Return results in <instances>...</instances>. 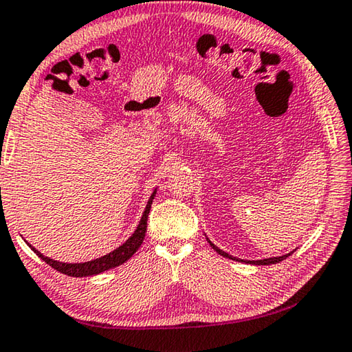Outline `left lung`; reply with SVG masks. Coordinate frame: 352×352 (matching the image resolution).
Returning <instances> with one entry per match:
<instances>
[{"instance_id": "8db88e82", "label": "left lung", "mask_w": 352, "mask_h": 352, "mask_svg": "<svg viewBox=\"0 0 352 352\" xmlns=\"http://www.w3.org/2000/svg\"><path fill=\"white\" fill-rule=\"evenodd\" d=\"M207 241L210 243V245L212 248L218 252L219 255H223L224 258H230V260H235V261H241V263H248V264H256V266H269V264H276V263H280V261H283V260H286L287 256H291L292 255V252L291 254H286V255H281V256H272V258H264V260H256V261H250V260H239V258H236V256H232V255H229L227 254V252H224V250H221V249H218L217 245H214L210 239L207 238Z\"/></svg>"}]
</instances>
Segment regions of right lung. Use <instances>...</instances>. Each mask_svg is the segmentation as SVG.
<instances>
[{
    "instance_id": "1",
    "label": "right lung",
    "mask_w": 352,
    "mask_h": 352,
    "mask_svg": "<svg viewBox=\"0 0 352 352\" xmlns=\"http://www.w3.org/2000/svg\"><path fill=\"white\" fill-rule=\"evenodd\" d=\"M156 192H157V188H154V192L151 193L150 199H148V202H146L145 210H144V213H142L139 226L135 227L133 235L129 236L122 245H119V248L100 258H96V260L86 261V263H61V261H55V260H52V258L40 254V252L35 248H32L30 244H29V248L32 249L43 261L47 263L49 266L54 267L55 270H58L60 274H65L67 276H91V275L102 274V272H104V270L114 269L117 266H120V264H123L125 261H128L129 258L135 254V250L140 248V244L144 243V238L146 233L148 213H150V208H151L154 196H156Z\"/></svg>"
}]
</instances>
